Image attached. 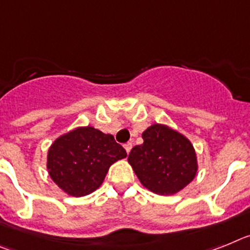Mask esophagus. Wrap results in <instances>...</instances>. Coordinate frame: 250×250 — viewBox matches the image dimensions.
I'll return each mask as SVG.
<instances>
[{"instance_id": "obj_1", "label": "esophagus", "mask_w": 250, "mask_h": 250, "mask_svg": "<svg viewBox=\"0 0 250 250\" xmlns=\"http://www.w3.org/2000/svg\"><path fill=\"white\" fill-rule=\"evenodd\" d=\"M125 151H127V153H129V152H131V149H132V143L131 142L125 143Z\"/></svg>"}]
</instances>
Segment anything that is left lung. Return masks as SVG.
Segmentation results:
<instances>
[{"label":"left lung","mask_w":250,"mask_h":250,"mask_svg":"<svg viewBox=\"0 0 250 250\" xmlns=\"http://www.w3.org/2000/svg\"><path fill=\"white\" fill-rule=\"evenodd\" d=\"M143 143L129 152L141 184L158 195H173L194 180L196 155L190 141L162 125H153L142 133Z\"/></svg>","instance_id":"obj_1"}]
</instances>
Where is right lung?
I'll use <instances>...</instances> for the list:
<instances>
[{"label": "right lung", "mask_w": 250, "mask_h": 250, "mask_svg": "<svg viewBox=\"0 0 250 250\" xmlns=\"http://www.w3.org/2000/svg\"><path fill=\"white\" fill-rule=\"evenodd\" d=\"M127 152L93 127L77 128L59 137L47 153V170L56 185L71 196H85L102 185L110 165Z\"/></svg>", "instance_id": "1"}]
</instances>
